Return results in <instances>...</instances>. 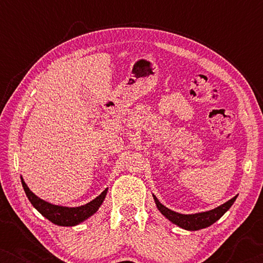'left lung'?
Returning <instances> with one entry per match:
<instances>
[{"label": "left lung", "mask_w": 263, "mask_h": 263, "mask_svg": "<svg viewBox=\"0 0 263 263\" xmlns=\"http://www.w3.org/2000/svg\"><path fill=\"white\" fill-rule=\"evenodd\" d=\"M153 199L160 213L163 214L165 218L168 219L171 222H174L175 225L179 226V228L188 230V231H197V230L206 229L212 224H214L217 220H219V219H220L222 215L230 210V207H231L233 202L236 201L237 195L235 197H232L231 200H229L228 202L222 203L219 207L214 208V210L201 212V213H195V214L177 213V212L171 211L170 208L165 207L163 203H160L159 200L156 197V195H153Z\"/></svg>", "instance_id": "obj_1"}]
</instances>
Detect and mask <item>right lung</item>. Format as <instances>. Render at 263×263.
Here are the masks:
<instances>
[{"mask_svg":"<svg viewBox=\"0 0 263 263\" xmlns=\"http://www.w3.org/2000/svg\"><path fill=\"white\" fill-rule=\"evenodd\" d=\"M21 183H23V188L25 193H26L27 199L32 203V206L43 217H45L48 220L59 226H75L82 221H85L89 217H92L99 210V207L102 206L107 193L106 188L100 195L97 196L95 200H92L91 202L82 204V206L79 207H64L59 206V204H52L48 202V201H44L41 197H38L34 193L31 192L23 177H21Z\"/></svg>","mask_w":263,"mask_h":263,"instance_id":"1","label":"right lung"}]
</instances>
